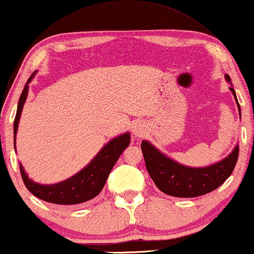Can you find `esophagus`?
<instances>
[{
  "label": "esophagus",
  "mask_w": 254,
  "mask_h": 254,
  "mask_svg": "<svg viewBox=\"0 0 254 254\" xmlns=\"http://www.w3.org/2000/svg\"><path fill=\"white\" fill-rule=\"evenodd\" d=\"M143 131H144V129H143V125L142 124L136 123L135 125H133L132 132H133V135H135L136 137L142 136L143 135Z\"/></svg>",
  "instance_id": "1"
}]
</instances>
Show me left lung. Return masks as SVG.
<instances>
[{
    "label": "left lung",
    "mask_w": 254,
    "mask_h": 254,
    "mask_svg": "<svg viewBox=\"0 0 254 254\" xmlns=\"http://www.w3.org/2000/svg\"><path fill=\"white\" fill-rule=\"evenodd\" d=\"M225 79L230 82V90L233 93L241 118L240 105L230 75L225 74ZM140 148L146 170L156 187L167 195L175 197H196L219 188L233 173L239 156V144H237L232 152L216 163L206 167H188L167 156L149 140H142Z\"/></svg>",
    "instance_id": "obj_1"
}]
</instances>
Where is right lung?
Segmentation results:
<instances>
[{
  "label": "right lung",
  "mask_w": 254,
  "mask_h": 254,
  "mask_svg": "<svg viewBox=\"0 0 254 254\" xmlns=\"http://www.w3.org/2000/svg\"><path fill=\"white\" fill-rule=\"evenodd\" d=\"M36 71L30 75L26 85H24L22 93H21L17 111L14 121V148L16 149V133L19 129V123L22 112L23 105L28 97L29 82L35 77ZM130 144V133H122L115 138L110 139L105 145L100 149L99 152L91 160L87 166H85L80 172L64 180V181L53 183V185H41V183L33 181L29 179L28 174L24 172V168L20 163V172L22 176L23 183L27 189L34 196L41 198L46 202L56 204H79L86 201L92 200L105 186L106 180L111 173L112 168L118 161L119 156Z\"/></svg>",
  "instance_id": "right-lung-1"
}]
</instances>
